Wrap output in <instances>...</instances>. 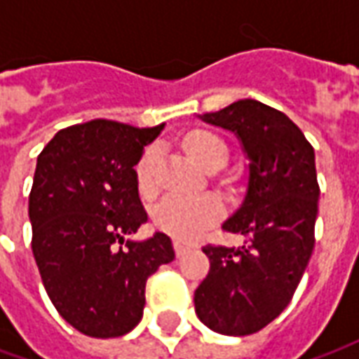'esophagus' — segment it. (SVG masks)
Returning <instances> with one entry per match:
<instances>
[{
    "label": "esophagus",
    "instance_id": "obj_1",
    "mask_svg": "<svg viewBox=\"0 0 359 359\" xmlns=\"http://www.w3.org/2000/svg\"><path fill=\"white\" fill-rule=\"evenodd\" d=\"M175 254H177V257H182L184 254H187L188 250H190V246L188 244H184V242H180V241H175Z\"/></svg>",
    "mask_w": 359,
    "mask_h": 359
}]
</instances>
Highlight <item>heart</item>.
Wrapping results in <instances>:
<instances>
[{"instance_id":"b5f03b06","label":"heart","mask_w":359,"mask_h":359,"mask_svg":"<svg viewBox=\"0 0 359 359\" xmlns=\"http://www.w3.org/2000/svg\"><path fill=\"white\" fill-rule=\"evenodd\" d=\"M184 148L196 163L203 169L226 163L229 148L219 134L211 130H194L184 138ZM159 167L161 148L151 144L142 151L136 163V184L140 194L154 196L159 188ZM223 217V205L215 196H182L175 194L165 198L154 213L157 229L171 234L179 241L200 238L210 226Z\"/></svg>"}]
</instances>
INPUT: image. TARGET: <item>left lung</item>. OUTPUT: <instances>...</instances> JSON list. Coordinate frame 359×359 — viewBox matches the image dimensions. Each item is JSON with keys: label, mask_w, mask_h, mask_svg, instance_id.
I'll list each match as a JSON object with an SVG mask.
<instances>
[{"label": "left lung", "mask_w": 359, "mask_h": 359, "mask_svg": "<svg viewBox=\"0 0 359 359\" xmlns=\"http://www.w3.org/2000/svg\"><path fill=\"white\" fill-rule=\"evenodd\" d=\"M202 118L241 138L250 179L241 210L223 225L244 244L203 246L210 273L196 288V313L211 331L246 337L283 313L308 267L319 200L316 154L283 111L256 100Z\"/></svg>", "instance_id": "1"}]
</instances>
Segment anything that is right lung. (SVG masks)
Returning a JSON list of instances; mask_svg holds the SVG:
<instances>
[{
	"label": "right lung",
	"instance_id": "1",
	"mask_svg": "<svg viewBox=\"0 0 359 359\" xmlns=\"http://www.w3.org/2000/svg\"><path fill=\"white\" fill-rule=\"evenodd\" d=\"M161 128L94 118L59 130L38 156L28 198L32 254L59 316L94 339L133 331L146 280L175 259L163 233L125 241L148 221L134 165Z\"/></svg>",
	"mask_w": 359,
	"mask_h": 359
}]
</instances>
